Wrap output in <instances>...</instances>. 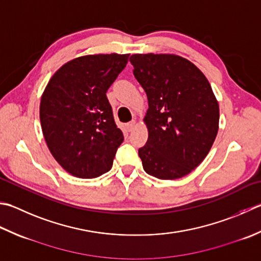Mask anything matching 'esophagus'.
Returning <instances> with one entry per match:
<instances>
[{"instance_id":"1","label":"esophagus","mask_w":261,"mask_h":261,"mask_svg":"<svg viewBox=\"0 0 261 261\" xmlns=\"http://www.w3.org/2000/svg\"><path fill=\"white\" fill-rule=\"evenodd\" d=\"M136 127V121L135 120H132L131 122H129V123L126 124V129H127V131H132Z\"/></svg>"}]
</instances>
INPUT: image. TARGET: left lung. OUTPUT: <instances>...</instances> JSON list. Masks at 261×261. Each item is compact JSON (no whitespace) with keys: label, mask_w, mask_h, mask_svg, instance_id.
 Wrapping results in <instances>:
<instances>
[{"label":"left lung","mask_w":261,"mask_h":261,"mask_svg":"<svg viewBox=\"0 0 261 261\" xmlns=\"http://www.w3.org/2000/svg\"><path fill=\"white\" fill-rule=\"evenodd\" d=\"M134 74L146 91V173L162 180L189 174L208 155L219 125V106L206 75L175 54H134Z\"/></svg>","instance_id":"obj_1"}]
</instances>
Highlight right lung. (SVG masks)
<instances>
[{
  "mask_svg": "<svg viewBox=\"0 0 261 261\" xmlns=\"http://www.w3.org/2000/svg\"><path fill=\"white\" fill-rule=\"evenodd\" d=\"M129 54L84 55L64 63L40 98V125L50 154L71 175L94 178L109 172L123 134L106 91Z\"/></svg>",
  "mask_w": 261,
  "mask_h": 261,
  "instance_id": "add662e5",
  "label": "right lung"
}]
</instances>
